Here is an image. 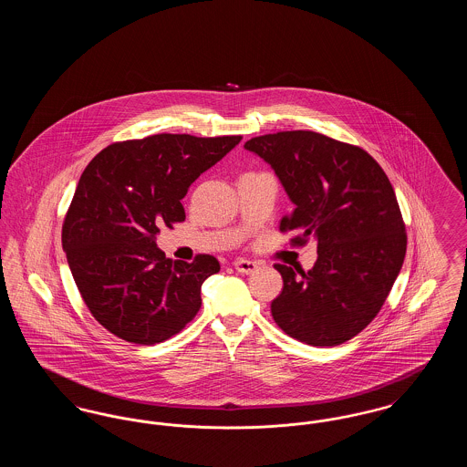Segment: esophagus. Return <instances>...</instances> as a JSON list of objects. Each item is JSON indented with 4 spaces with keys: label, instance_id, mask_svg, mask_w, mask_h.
I'll return each mask as SVG.
<instances>
[{
    "label": "esophagus",
    "instance_id": "obj_1",
    "mask_svg": "<svg viewBox=\"0 0 467 467\" xmlns=\"http://www.w3.org/2000/svg\"><path fill=\"white\" fill-rule=\"evenodd\" d=\"M234 269H236L238 273L250 275V273H254V271L257 269V263L248 261V259H238V261H234Z\"/></svg>",
    "mask_w": 467,
    "mask_h": 467
}]
</instances>
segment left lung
Segmentation results:
<instances>
[{
	"label": "left lung",
	"instance_id": "left-lung-1",
	"mask_svg": "<svg viewBox=\"0 0 467 467\" xmlns=\"http://www.w3.org/2000/svg\"><path fill=\"white\" fill-rule=\"evenodd\" d=\"M244 149L280 178L294 210L280 221L292 244L317 242L310 271L275 265L284 289L271 315L290 337L336 347L381 310L406 255V227L392 183L360 147L313 131L252 138Z\"/></svg>",
	"mask_w": 467,
	"mask_h": 467
}]
</instances>
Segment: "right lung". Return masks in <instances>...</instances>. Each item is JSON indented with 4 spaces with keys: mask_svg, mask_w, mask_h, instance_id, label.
<instances>
[{
    "mask_svg": "<svg viewBox=\"0 0 467 467\" xmlns=\"http://www.w3.org/2000/svg\"><path fill=\"white\" fill-rule=\"evenodd\" d=\"M242 136L152 134L111 143L78 180L63 223V248L92 317L136 345L180 333L201 308L202 282L219 273L213 255L171 261L157 248L159 225L185 221L191 183Z\"/></svg>",
    "mask_w": 467,
    "mask_h": 467,
    "instance_id": "1",
    "label": "right lung"
}]
</instances>
